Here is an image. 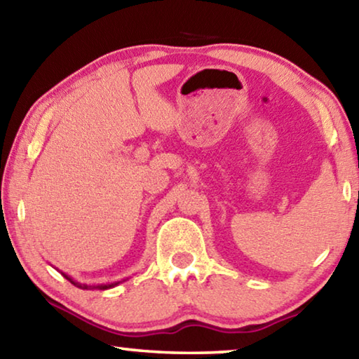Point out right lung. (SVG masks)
Returning <instances> with one entry per match:
<instances>
[{
    "instance_id": "add662e5",
    "label": "right lung",
    "mask_w": 359,
    "mask_h": 359,
    "mask_svg": "<svg viewBox=\"0 0 359 359\" xmlns=\"http://www.w3.org/2000/svg\"><path fill=\"white\" fill-rule=\"evenodd\" d=\"M63 276H65L66 278H68V280H69L72 285H76V287H79V288H100V290H107V288H112V287H115V285L120 283V282H115V283H107V285H96V287H87V285H82V283H79V282H74L69 276H66V274H63Z\"/></svg>"
}]
</instances>
